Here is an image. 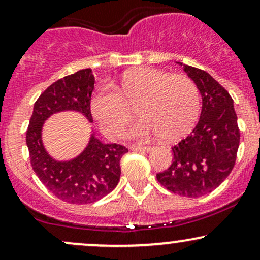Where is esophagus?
I'll list each match as a JSON object with an SVG mask.
<instances>
[{"label": "esophagus", "mask_w": 260, "mask_h": 260, "mask_svg": "<svg viewBox=\"0 0 260 260\" xmlns=\"http://www.w3.org/2000/svg\"><path fill=\"white\" fill-rule=\"evenodd\" d=\"M133 151H140V153H149L151 150V147H132L131 148Z\"/></svg>", "instance_id": "34e87169"}]
</instances>
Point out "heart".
Returning a JSON list of instances; mask_svg holds the SVG:
<instances>
[{
	"label": "heart",
	"instance_id": "obj_1",
	"mask_svg": "<svg viewBox=\"0 0 260 260\" xmlns=\"http://www.w3.org/2000/svg\"><path fill=\"white\" fill-rule=\"evenodd\" d=\"M137 105L140 118L124 128L121 137L165 140L183 137L194 126L201 109L197 85L186 76L142 67L124 73L118 91L99 88L90 99V111L104 133L113 137L129 117V105Z\"/></svg>",
	"mask_w": 260,
	"mask_h": 260
}]
</instances>
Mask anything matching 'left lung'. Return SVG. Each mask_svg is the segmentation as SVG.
<instances>
[{
  "instance_id": "8db88e82",
  "label": "left lung",
  "mask_w": 260,
  "mask_h": 260,
  "mask_svg": "<svg viewBox=\"0 0 260 260\" xmlns=\"http://www.w3.org/2000/svg\"><path fill=\"white\" fill-rule=\"evenodd\" d=\"M177 63L201 92L202 112L192 133L172 147L170 168L156 178L170 192L197 198L219 187L232 171L240 129L229 92L205 71Z\"/></svg>"
}]
</instances>
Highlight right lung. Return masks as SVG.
<instances>
[{
  "label": "right lung",
  "instance_id": "add662e5",
  "mask_svg": "<svg viewBox=\"0 0 260 260\" xmlns=\"http://www.w3.org/2000/svg\"><path fill=\"white\" fill-rule=\"evenodd\" d=\"M94 84L90 68L58 79L34 104L26 131V147L34 172L52 194L71 204H90L112 192L120 181L121 157L128 151L123 145L101 142L92 128L88 144L72 159H55L45 148L44 124L56 113L77 112L92 123L90 99Z\"/></svg>",
  "mask_w": 260,
  "mask_h": 260
}]
</instances>
